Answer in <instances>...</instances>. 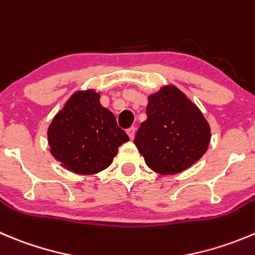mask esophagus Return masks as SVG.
Returning <instances> with one entry per match:
<instances>
[{
	"label": "esophagus",
	"mask_w": 255,
	"mask_h": 255,
	"mask_svg": "<svg viewBox=\"0 0 255 255\" xmlns=\"http://www.w3.org/2000/svg\"><path fill=\"white\" fill-rule=\"evenodd\" d=\"M127 134H128V137H129V139L133 140V138H134V135H135V128L130 127L129 129H127Z\"/></svg>",
	"instance_id": "34e87169"
}]
</instances>
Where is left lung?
Here are the masks:
<instances>
[{"mask_svg": "<svg viewBox=\"0 0 255 255\" xmlns=\"http://www.w3.org/2000/svg\"><path fill=\"white\" fill-rule=\"evenodd\" d=\"M211 126L174 85L148 96L147 120L134 138L148 167L159 174H177L198 162L208 149Z\"/></svg>", "mask_w": 255, "mask_h": 255, "instance_id": "1", "label": "left lung"}]
</instances>
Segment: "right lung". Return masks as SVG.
Returning <instances> with one entry per match:
<instances>
[{
    "label": "right lung",
    "mask_w": 255,
    "mask_h": 255,
    "mask_svg": "<svg viewBox=\"0 0 255 255\" xmlns=\"http://www.w3.org/2000/svg\"><path fill=\"white\" fill-rule=\"evenodd\" d=\"M95 90L76 91L49 123V152L62 167L81 175L102 172L129 138Z\"/></svg>",
    "instance_id": "add662e5"
}]
</instances>
